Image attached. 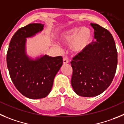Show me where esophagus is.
I'll use <instances>...</instances> for the list:
<instances>
[{
  "instance_id": "esophagus-1",
  "label": "esophagus",
  "mask_w": 124,
  "mask_h": 124,
  "mask_svg": "<svg viewBox=\"0 0 124 124\" xmlns=\"http://www.w3.org/2000/svg\"><path fill=\"white\" fill-rule=\"evenodd\" d=\"M63 63H64V64H66V63H69V59H68V58L67 57H65L63 58Z\"/></svg>"
}]
</instances>
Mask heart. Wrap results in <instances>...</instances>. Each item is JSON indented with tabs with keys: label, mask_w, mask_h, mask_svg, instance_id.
<instances>
[{
	"label": "heart",
	"mask_w": 124,
	"mask_h": 124,
	"mask_svg": "<svg viewBox=\"0 0 124 124\" xmlns=\"http://www.w3.org/2000/svg\"><path fill=\"white\" fill-rule=\"evenodd\" d=\"M92 39L91 30L88 28H75L65 32L61 41L65 44L73 43V49L77 52H81L89 45Z\"/></svg>",
	"instance_id": "heart-1"
}]
</instances>
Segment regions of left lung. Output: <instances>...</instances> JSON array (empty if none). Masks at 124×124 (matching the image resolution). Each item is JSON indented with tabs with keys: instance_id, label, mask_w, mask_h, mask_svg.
Segmentation results:
<instances>
[{
	"instance_id": "obj_1",
	"label": "left lung",
	"mask_w": 124,
	"mask_h": 124,
	"mask_svg": "<svg viewBox=\"0 0 124 124\" xmlns=\"http://www.w3.org/2000/svg\"><path fill=\"white\" fill-rule=\"evenodd\" d=\"M96 41L74 57L71 84L75 92L83 97L96 96L112 83L117 65V52L111 33L104 28L91 23Z\"/></svg>"
}]
</instances>
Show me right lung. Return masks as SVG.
I'll return each mask as SVG.
<instances>
[{"label":"right lung","instance_id":"add662e5","mask_svg":"<svg viewBox=\"0 0 124 124\" xmlns=\"http://www.w3.org/2000/svg\"><path fill=\"white\" fill-rule=\"evenodd\" d=\"M44 24L31 23L13 34L7 54L10 77L16 89L30 99H41L48 95L55 75L63 63L62 56L43 55L30 60L25 54L26 38L42 31Z\"/></svg>","mask_w":124,"mask_h":124}]
</instances>
